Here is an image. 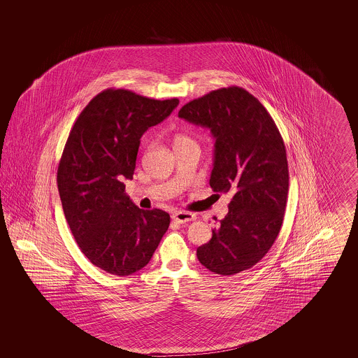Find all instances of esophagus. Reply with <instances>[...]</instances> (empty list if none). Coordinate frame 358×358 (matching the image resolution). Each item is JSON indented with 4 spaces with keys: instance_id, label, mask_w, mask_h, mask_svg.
I'll return each mask as SVG.
<instances>
[{
    "instance_id": "obj_1",
    "label": "esophagus",
    "mask_w": 358,
    "mask_h": 358,
    "mask_svg": "<svg viewBox=\"0 0 358 358\" xmlns=\"http://www.w3.org/2000/svg\"><path fill=\"white\" fill-rule=\"evenodd\" d=\"M171 219H173V222H178V224H187V222L194 220V215L190 213V212L178 210V212H174L171 215Z\"/></svg>"
}]
</instances>
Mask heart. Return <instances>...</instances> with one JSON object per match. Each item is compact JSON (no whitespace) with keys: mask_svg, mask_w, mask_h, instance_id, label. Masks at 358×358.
I'll list each match as a JSON object with an SVG mask.
<instances>
[{"mask_svg":"<svg viewBox=\"0 0 358 358\" xmlns=\"http://www.w3.org/2000/svg\"><path fill=\"white\" fill-rule=\"evenodd\" d=\"M192 142L194 141L187 136H177L174 138V145H184V143H192Z\"/></svg>","mask_w":358,"mask_h":358,"instance_id":"heart-1","label":"heart"}]
</instances>
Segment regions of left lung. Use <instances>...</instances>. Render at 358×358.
Masks as SVG:
<instances>
[{"label":"left lung","instance_id":"8db88e82","mask_svg":"<svg viewBox=\"0 0 358 358\" xmlns=\"http://www.w3.org/2000/svg\"><path fill=\"white\" fill-rule=\"evenodd\" d=\"M178 117L210 130L209 185L232 194L227 216L197 248V259L224 276L248 270L273 247L285 217L289 165L282 136L264 106L235 85L187 103Z\"/></svg>","mask_w":358,"mask_h":358}]
</instances>
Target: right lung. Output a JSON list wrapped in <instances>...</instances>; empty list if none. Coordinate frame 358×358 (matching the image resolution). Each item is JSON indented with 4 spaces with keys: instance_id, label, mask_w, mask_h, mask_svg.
I'll return each instance as SVG.
<instances>
[{
    "instance_id": "1",
    "label": "right lung",
    "mask_w": 358,
    "mask_h": 358,
    "mask_svg": "<svg viewBox=\"0 0 358 358\" xmlns=\"http://www.w3.org/2000/svg\"><path fill=\"white\" fill-rule=\"evenodd\" d=\"M178 103L108 88L71 129L57 168L59 194L78 245L106 273L127 276L143 268L169 228V213L139 209L123 181L133 178L141 136Z\"/></svg>"
}]
</instances>
